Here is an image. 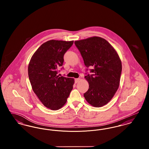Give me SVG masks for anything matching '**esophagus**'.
<instances>
[{"label":"esophagus","instance_id":"34e87169","mask_svg":"<svg viewBox=\"0 0 149 149\" xmlns=\"http://www.w3.org/2000/svg\"><path fill=\"white\" fill-rule=\"evenodd\" d=\"M80 79L79 78H77V79H75V83H77L78 81L80 80Z\"/></svg>","mask_w":149,"mask_h":149}]
</instances>
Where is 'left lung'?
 Masks as SVG:
<instances>
[{
	"label": "left lung",
	"instance_id": "1",
	"mask_svg": "<svg viewBox=\"0 0 149 149\" xmlns=\"http://www.w3.org/2000/svg\"><path fill=\"white\" fill-rule=\"evenodd\" d=\"M84 60L85 66H93L92 75L84 78L89 89L84 97L89 104L94 107L107 104L118 90L122 63L113 47L105 39L94 36L75 41Z\"/></svg>",
	"mask_w": 149,
	"mask_h": 149
}]
</instances>
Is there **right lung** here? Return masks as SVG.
<instances>
[{
    "label": "right lung",
    "instance_id": "1",
    "mask_svg": "<svg viewBox=\"0 0 149 149\" xmlns=\"http://www.w3.org/2000/svg\"><path fill=\"white\" fill-rule=\"evenodd\" d=\"M73 42L51 40L43 43L29 63L28 73L33 91L43 104L51 110L64 106L73 88V78L57 75L63 65L64 54Z\"/></svg>",
    "mask_w": 149,
    "mask_h": 149
}]
</instances>
